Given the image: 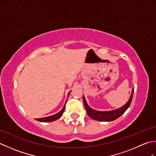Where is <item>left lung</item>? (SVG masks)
I'll use <instances>...</instances> for the list:
<instances>
[{"label":"left lung","mask_w":156,"mask_h":156,"mask_svg":"<svg viewBox=\"0 0 156 156\" xmlns=\"http://www.w3.org/2000/svg\"><path fill=\"white\" fill-rule=\"evenodd\" d=\"M133 91L134 88L132 90V93L130 97V98L128 101V102L126 103L124 106H122L120 108H118L117 110L111 111H95L94 109L91 108L88 105L86 99L83 96V102L86 111L88 115L92 118L94 120H97L99 121H114L117 118L120 117L124 113V112L127 111V109L131 105V102L132 101V98H133Z\"/></svg>","instance_id":"left-lung-1"}]
</instances>
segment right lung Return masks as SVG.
<instances>
[{
    "label": "right lung",
    "mask_w": 156,
    "mask_h": 156,
    "mask_svg": "<svg viewBox=\"0 0 156 156\" xmlns=\"http://www.w3.org/2000/svg\"><path fill=\"white\" fill-rule=\"evenodd\" d=\"M69 92L68 93V97L69 96ZM65 107L66 106L64 105V107H63V108L62 109V110L59 111V112H58V113H56L54 115H51V116H49V117H44V118H39V119H36L35 120H37L38 121H41V122H51V121H54L55 120H57V119L60 118L63 113H64V110H65Z\"/></svg>",
    "instance_id": "obj_1"
}]
</instances>
